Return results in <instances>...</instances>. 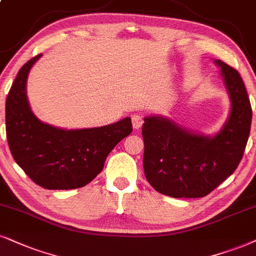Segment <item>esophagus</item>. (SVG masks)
I'll return each mask as SVG.
<instances>
[{
    "instance_id": "obj_1",
    "label": "esophagus",
    "mask_w": 256,
    "mask_h": 256,
    "mask_svg": "<svg viewBox=\"0 0 256 256\" xmlns=\"http://www.w3.org/2000/svg\"><path fill=\"white\" fill-rule=\"evenodd\" d=\"M132 123H133L134 129H140L142 127V123H144L142 116L138 115V114H134V115L132 116Z\"/></svg>"
}]
</instances>
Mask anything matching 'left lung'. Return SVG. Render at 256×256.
<instances>
[{
	"instance_id": "left-lung-1",
	"label": "left lung",
	"mask_w": 256,
	"mask_h": 256,
	"mask_svg": "<svg viewBox=\"0 0 256 256\" xmlns=\"http://www.w3.org/2000/svg\"><path fill=\"white\" fill-rule=\"evenodd\" d=\"M216 64L232 100L228 122L216 136L190 133L164 118H144V176L160 194L205 197L235 172L244 156L252 123L247 90L238 70L220 60Z\"/></svg>"
}]
</instances>
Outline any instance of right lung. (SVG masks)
I'll return each instance as SVG.
<instances>
[{"instance_id":"add662e5","label":"right lung","mask_w":256,"mask_h":256,"mask_svg":"<svg viewBox=\"0 0 256 256\" xmlns=\"http://www.w3.org/2000/svg\"><path fill=\"white\" fill-rule=\"evenodd\" d=\"M42 54L18 71L6 100V132L14 160L36 184L48 190L83 188L103 170L108 154L132 133L126 118L114 124L64 130L40 122L30 112L27 76Z\"/></svg>"}]
</instances>
